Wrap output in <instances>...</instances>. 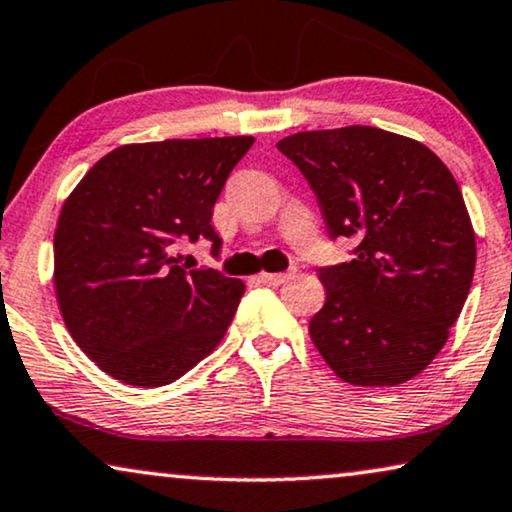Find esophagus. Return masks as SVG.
<instances>
[{
  "mask_svg": "<svg viewBox=\"0 0 512 512\" xmlns=\"http://www.w3.org/2000/svg\"><path fill=\"white\" fill-rule=\"evenodd\" d=\"M290 278H292V273H259V276H257L259 283L271 285V287L283 285L285 280H290Z\"/></svg>",
  "mask_w": 512,
  "mask_h": 512,
  "instance_id": "1",
  "label": "esophagus"
}]
</instances>
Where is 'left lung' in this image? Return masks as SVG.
Returning a JSON list of instances; mask_svg holds the SVG:
<instances>
[{
    "mask_svg": "<svg viewBox=\"0 0 512 512\" xmlns=\"http://www.w3.org/2000/svg\"><path fill=\"white\" fill-rule=\"evenodd\" d=\"M278 150L311 183L329 234L357 243L355 259L320 269L315 348L350 385L415 378L473 280L475 232L455 176L424 143L366 125L297 132Z\"/></svg>",
    "mask_w": 512,
    "mask_h": 512,
    "instance_id": "obj_1",
    "label": "left lung"
}]
</instances>
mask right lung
<instances>
[{
    "mask_svg": "<svg viewBox=\"0 0 512 512\" xmlns=\"http://www.w3.org/2000/svg\"><path fill=\"white\" fill-rule=\"evenodd\" d=\"M253 136L127 143L81 178L57 218L53 285L78 348L134 387L174 383L222 341L246 285L178 264L176 243L220 248L215 199Z\"/></svg>",
    "mask_w": 512,
    "mask_h": 512,
    "instance_id": "add662e5",
    "label": "right lung"
}]
</instances>
